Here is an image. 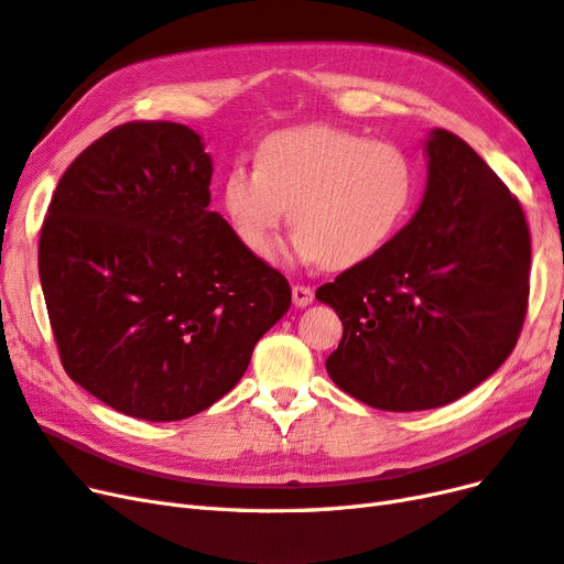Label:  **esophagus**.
I'll list each match as a JSON object with an SVG mask.
<instances>
[{
	"label": "esophagus",
	"mask_w": 564,
	"mask_h": 564,
	"mask_svg": "<svg viewBox=\"0 0 564 564\" xmlns=\"http://www.w3.org/2000/svg\"><path fill=\"white\" fill-rule=\"evenodd\" d=\"M292 299H294L296 308H305V305L313 303V289L311 286H303V284H296L292 289Z\"/></svg>",
	"instance_id": "esophagus-1"
}]
</instances>
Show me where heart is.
Segmentation results:
<instances>
[{
  "instance_id": "heart-1",
  "label": "heart",
  "mask_w": 564,
  "mask_h": 564,
  "mask_svg": "<svg viewBox=\"0 0 564 564\" xmlns=\"http://www.w3.org/2000/svg\"><path fill=\"white\" fill-rule=\"evenodd\" d=\"M256 162L230 169L220 202L235 235L261 259L275 251L292 207L294 251L303 261L362 263L400 232L416 199V166L400 145L344 129L272 133Z\"/></svg>"
}]
</instances>
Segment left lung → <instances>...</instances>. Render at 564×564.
<instances>
[{
    "instance_id": "obj_1",
    "label": "left lung",
    "mask_w": 564,
    "mask_h": 564,
    "mask_svg": "<svg viewBox=\"0 0 564 564\" xmlns=\"http://www.w3.org/2000/svg\"><path fill=\"white\" fill-rule=\"evenodd\" d=\"M423 152L412 220L315 292L344 322L332 381L386 412L445 406L489 379L518 344L529 299L520 202L458 135L431 129Z\"/></svg>"
}]
</instances>
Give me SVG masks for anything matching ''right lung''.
Masks as SVG:
<instances>
[{
	"instance_id": "right-lung-1",
	"label": "right lung",
	"mask_w": 564,
	"mask_h": 564,
	"mask_svg": "<svg viewBox=\"0 0 564 564\" xmlns=\"http://www.w3.org/2000/svg\"><path fill=\"white\" fill-rule=\"evenodd\" d=\"M214 164L176 122H129L67 166L40 237L61 362L127 416L181 421L230 392L292 305L209 209Z\"/></svg>"
}]
</instances>
